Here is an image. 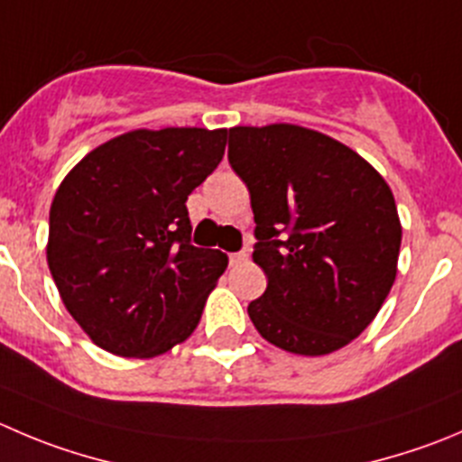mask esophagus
Here are the masks:
<instances>
[{"label": "esophagus", "mask_w": 462, "mask_h": 462, "mask_svg": "<svg viewBox=\"0 0 462 462\" xmlns=\"http://www.w3.org/2000/svg\"><path fill=\"white\" fill-rule=\"evenodd\" d=\"M249 258V252L247 249H243V252H234V254H228V263L231 265H240V263H245Z\"/></svg>", "instance_id": "obj_1"}]
</instances>
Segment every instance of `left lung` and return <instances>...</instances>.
<instances>
[{"instance_id":"obj_1","label":"left lung","mask_w":462,"mask_h":462,"mask_svg":"<svg viewBox=\"0 0 462 462\" xmlns=\"http://www.w3.org/2000/svg\"><path fill=\"white\" fill-rule=\"evenodd\" d=\"M247 183L254 263L265 292L247 306L272 345L322 356L358 337L397 276L402 224L388 183L337 140L294 125L228 129Z\"/></svg>"}]
</instances>
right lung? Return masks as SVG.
<instances>
[{
	"label": "right lung",
	"instance_id": "add662e5",
	"mask_svg": "<svg viewBox=\"0 0 462 462\" xmlns=\"http://www.w3.org/2000/svg\"><path fill=\"white\" fill-rule=\"evenodd\" d=\"M224 147L226 129L131 131L63 179L47 263L65 309L97 346L152 358L197 328L228 258L192 245L186 201Z\"/></svg>",
	"mask_w": 462,
	"mask_h": 462
}]
</instances>
